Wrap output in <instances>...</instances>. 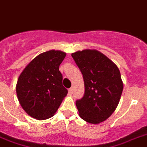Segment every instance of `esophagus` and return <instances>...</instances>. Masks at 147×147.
Instances as JSON below:
<instances>
[{
  "instance_id": "esophagus-1",
  "label": "esophagus",
  "mask_w": 147,
  "mask_h": 147,
  "mask_svg": "<svg viewBox=\"0 0 147 147\" xmlns=\"http://www.w3.org/2000/svg\"><path fill=\"white\" fill-rule=\"evenodd\" d=\"M73 91H74L73 88H69V89H68V94H70V95H71V94H73Z\"/></svg>"
}]
</instances>
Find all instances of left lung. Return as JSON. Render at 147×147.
Segmentation results:
<instances>
[{"label": "left lung", "instance_id": "8db88e82", "mask_svg": "<svg viewBox=\"0 0 147 147\" xmlns=\"http://www.w3.org/2000/svg\"><path fill=\"white\" fill-rule=\"evenodd\" d=\"M71 56L82 73L85 93L76 106L86 122L98 124L110 117L118 106L123 90L119 70L99 51L84 49Z\"/></svg>", "mask_w": 147, "mask_h": 147}]
</instances>
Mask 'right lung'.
<instances>
[{"label": "right lung", "mask_w": 147, "mask_h": 147, "mask_svg": "<svg viewBox=\"0 0 147 147\" xmlns=\"http://www.w3.org/2000/svg\"><path fill=\"white\" fill-rule=\"evenodd\" d=\"M66 53L49 50L38 55L26 66L16 84V94L22 107L38 120L54 116L67 94L63 86L59 65Z\"/></svg>", "instance_id": "right-lung-1"}]
</instances>
